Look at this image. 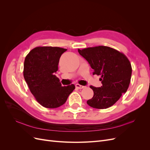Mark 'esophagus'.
Here are the masks:
<instances>
[{
	"label": "esophagus",
	"instance_id": "1",
	"mask_svg": "<svg viewBox=\"0 0 150 150\" xmlns=\"http://www.w3.org/2000/svg\"><path fill=\"white\" fill-rule=\"evenodd\" d=\"M85 87V86H82V85H80L79 84H76V88H78V89H83Z\"/></svg>",
	"mask_w": 150,
	"mask_h": 150
}]
</instances>
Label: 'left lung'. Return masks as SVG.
I'll use <instances>...</instances> for the list:
<instances>
[{"label":"left lung","mask_w":150,"mask_h":150,"mask_svg":"<svg viewBox=\"0 0 150 150\" xmlns=\"http://www.w3.org/2000/svg\"><path fill=\"white\" fill-rule=\"evenodd\" d=\"M94 70L93 74L101 76L102 86L93 90V97L87 101L88 105L96 109H106L119 100L128 89L132 68L128 59L117 50L99 46L78 49Z\"/></svg>","instance_id":"obj_1"}]
</instances>
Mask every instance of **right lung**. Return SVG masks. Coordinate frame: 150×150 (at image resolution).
Here are the masks:
<instances>
[{
	"mask_svg": "<svg viewBox=\"0 0 150 150\" xmlns=\"http://www.w3.org/2000/svg\"><path fill=\"white\" fill-rule=\"evenodd\" d=\"M66 51L58 47H37L25 58L23 73L25 82L37 101L45 108L62 106L75 89L74 84L62 86L55 75L59 59Z\"/></svg>",
	"mask_w": 150,
	"mask_h": 150,
	"instance_id": "right-lung-1",
	"label": "right lung"
}]
</instances>
